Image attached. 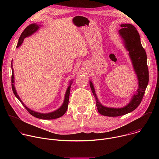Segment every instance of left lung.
<instances>
[{
    "mask_svg": "<svg viewBox=\"0 0 159 159\" xmlns=\"http://www.w3.org/2000/svg\"><path fill=\"white\" fill-rule=\"evenodd\" d=\"M118 34L123 40L124 47L128 52L134 71L137 76L139 85L130 102L123 107H109L103 106L99 101L96 94L93 83L89 82L94 96L96 101V106L101 115L106 116L116 117L128 114L137 108L140 104L148 84V69L147 63V57L143 48L140 34L136 28L131 24H121Z\"/></svg>",
    "mask_w": 159,
    "mask_h": 159,
    "instance_id": "1",
    "label": "left lung"
}]
</instances>
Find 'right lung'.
Segmentation results:
<instances>
[{"label": "right lung", "instance_id": "obj_1", "mask_svg": "<svg viewBox=\"0 0 159 159\" xmlns=\"http://www.w3.org/2000/svg\"><path fill=\"white\" fill-rule=\"evenodd\" d=\"M41 25H38L36 23H33V24H31L30 25H29L28 26H27L25 30H24V31L22 33V34H20L19 38V41L17 44L16 48H19L20 45L22 44V42H23L24 39L28 37L31 36L32 34H33L34 33H35L40 28ZM12 61H11V69H12V77H11V82H12V91L15 95V96L19 100V101L22 103V104L25 106V107L26 109V110L30 113V114L37 118L39 119H42V120H54V119H57L58 118L61 116H62L66 112L67 108H68V104H69V95H70V87H71V85L72 84V80L70 82L69 85L68 87L66 93H65V98H64V101L63 102L62 104V105L57 110L50 112H48V113H41V112H36L34 111L31 109H30L29 107H28L24 103L22 102L20 99V98H19V95L17 94L16 90L15 88V85H14V70L12 68Z\"/></svg>", "mask_w": 159, "mask_h": 159}]
</instances>
